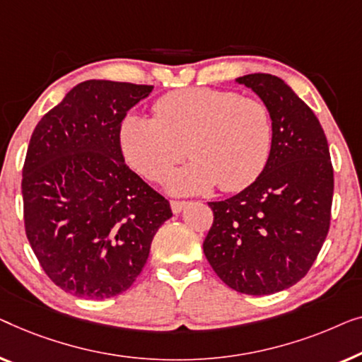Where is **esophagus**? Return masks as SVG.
I'll list each match as a JSON object with an SVG mask.
<instances>
[{
	"label": "esophagus",
	"mask_w": 362,
	"mask_h": 362,
	"mask_svg": "<svg viewBox=\"0 0 362 362\" xmlns=\"http://www.w3.org/2000/svg\"><path fill=\"white\" fill-rule=\"evenodd\" d=\"M187 206V202H183V200H170V208H172V211L175 213H180L183 208Z\"/></svg>",
	"instance_id": "1"
}]
</instances>
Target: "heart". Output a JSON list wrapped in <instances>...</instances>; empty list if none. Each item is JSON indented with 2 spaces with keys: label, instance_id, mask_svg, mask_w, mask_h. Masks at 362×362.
Here are the masks:
<instances>
[{
  "label": "heart",
  "instance_id": "obj_1",
  "mask_svg": "<svg viewBox=\"0 0 362 362\" xmlns=\"http://www.w3.org/2000/svg\"><path fill=\"white\" fill-rule=\"evenodd\" d=\"M154 115L126 116L119 147L132 169L152 182H164L188 154L193 162L170 177L172 192L202 193L215 185L239 192L266 167L274 128L261 100L187 88L157 100Z\"/></svg>",
  "mask_w": 362,
  "mask_h": 362
}]
</instances>
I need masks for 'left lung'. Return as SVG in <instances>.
<instances>
[{
	"label": "left lung",
	"mask_w": 362,
	"mask_h": 362,
	"mask_svg": "<svg viewBox=\"0 0 362 362\" xmlns=\"http://www.w3.org/2000/svg\"><path fill=\"white\" fill-rule=\"evenodd\" d=\"M236 81L271 111V154L251 185L208 203L213 225L203 252L228 287L269 295L302 281L327 239L333 165L318 118L284 80L251 74Z\"/></svg>",
	"instance_id": "obj_1"
}]
</instances>
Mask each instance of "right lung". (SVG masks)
Segmentation results:
<instances>
[{
  "instance_id": "right-lung-1",
  "label": "right lung",
  "mask_w": 362,
  "mask_h": 362,
  "mask_svg": "<svg viewBox=\"0 0 362 362\" xmlns=\"http://www.w3.org/2000/svg\"><path fill=\"white\" fill-rule=\"evenodd\" d=\"M154 86L86 80L45 113L23 167L24 228L57 287L101 300L128 290L169 202L126 165L119 129Z\"/></svg>"
}]
</instances>
